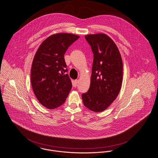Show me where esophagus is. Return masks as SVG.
<instances>
[{
  "label": "esophagus",
  "mask_w": 158,
  "mask_h": 158,
  "mask_svg": "<svg viewBox=\"0 0 158 158\" xmlns=\"http://www.w3.org/2000/svg\"><path fill=\"white\" fill-rule=\"evenodd\" d=\"M78 83H79V81L78 80H74L73 82V85L74 86V87H76Z\"/></svg>",
  "instance_id": "1"
}]
</instances>
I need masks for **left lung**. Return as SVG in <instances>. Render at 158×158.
I'll list each match as a JSON object with an SVG mask.
<instances>
[{
  "mask_svg": "<svg viewBox=\"0 0 158 158\" xmlns=\"http://www.w3.org/2000/svg\"><path fill=\"white\" fill-rule=\"evenodd\" d=\"M94 54L90 86L82 94L84 105L98 112L106 109L117 97L122 86L123 62L113 40L106 34L85 36Z\"/></svg>",
  "mask_w": 158,
  "mask_h": 158,
  "instance_id": "8db88e82",
  "label": "left lung"
}]
</instances>
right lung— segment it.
<instances>
[{
	"label": "right lung",
	"instance_id": "1",
	"mask_svg": "<svg viewBox=\"0 0 158 158\" xmlns=\"http://www.w3.org/2000/svg\"><path fill=\"white\" fill-rule=\"evenodd\" d=\"M79 38L71 34H54L46 39L36 51L31 69V84L38 100L49 109L62 105L72 89L64 57L69 47Z\"/></svg>",
	"mask_w": 158,
	"mask_h": 158
}]
</instances>
